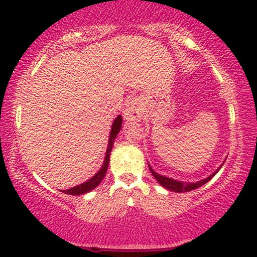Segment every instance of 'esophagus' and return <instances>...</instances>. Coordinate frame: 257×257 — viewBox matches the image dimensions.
Segmentation results:
<instances>
[{"instance_id": "1", "label": "esophagus", "mask_w": 257, "mask_h": 257, "mask_svg": "<svg viewBox=\"0 0 257 257\" xmlns=\"http://www.w3.org/2000/svg\"><path fill=\"white\" fill-rule=\"evenodd\" d=\"M143 114L144 111L140 102L134 99H131L126 101L124 107V119L126 122H135V120L141 119Z\"/></svg>"}]
</instances>
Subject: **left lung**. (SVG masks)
<instances>
[{
  "label": "left lung",
  "instance_id": "obj_1",
  "mask_svg": "<svg viewBox=\"0 0 257 257\" xmlns=\"http://www.w3.org/2000/svg\"><path fill=\"white\" fill-rule=\"evenodd\" d=\"M226 161V159H225ZM221 167H222V164L217 168L216 170L213 174H210L209 176H206L205 179L200 180V181H197V182H184V181H179V180H175V179H172V178H167V176L164 175H161V174L156 173L155 170L152 169L151 167H150L149 164V168H150V172L152 173V175L155 176V179L157 180L159 182V185L163 186L164 188H167V190L169 191H173V192H188V191H192V190H196V188L200 187V186H203L206 182L209 181V180H211L215 176V174H216L219 170L221 169Z\"/></svg>",
  "mask_w": 257,
  "mask_h": 257
}]
</instances>
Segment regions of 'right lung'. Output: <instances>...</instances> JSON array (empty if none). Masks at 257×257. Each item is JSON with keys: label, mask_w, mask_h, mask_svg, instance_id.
<instances>
[{"label": "right lung", "mask_w": 257, "mask_h": 257, "mask_svg": "<svg viewBox=\"0 0 257 257\" xmlns=\"http://www.w3.org/2000/svg\"><path fill=\"white\" fill-rule=\"evenodd\" d=\"M122 116H117V118L113 120L111 126V132H110V137H108V144H107V149H106V153H105V159H104V163H102V167L100 168L98 170V173L90 178L89 180L83 182V184L75 186V187L69 188V190H60L61 192L67 193V194H71V196H81V194L90 192L91 190L99 186L100 182L102 181V179L105 178L106 172H107V168H108V163H110V155L112 151V147H113V143H114V139L117 138L118 133L122 128Z\"/></svg>", "instance_id": "add662e5"}]
</instances>
